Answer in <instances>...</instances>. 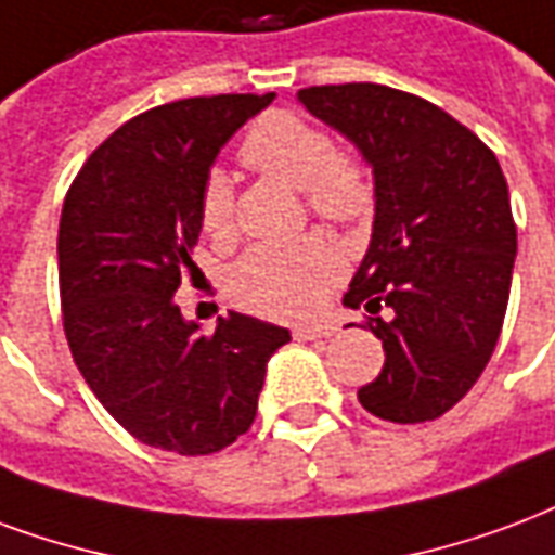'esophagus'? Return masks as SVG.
Returning <instances> with one entry per match:
<instances>
[{"instance_id":"1","label":"esophagus","mask_w":555,"mask_h":555,"mask_svg":"<svg viewBox=\"0 0 555 555\" xmlns=\"http://www.w3.org/2000/svg\"><path fill=\"white\" fill-rule=\"evenodd\" d=\"M335 326L332 323H314V326H297L294 338L297 340H314V338H330Z\"/></svg>"}]
</instances>
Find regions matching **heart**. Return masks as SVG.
<instances>
[{
	"instance_id": "1",
	"label": "heart",
	"mask_w": 555,
	"mask_h": 555,
	"mask_svg": "<svg viewBox=\"0 0 555 555\" xmlns=\"http://www.w3.org/2000/svg\"><path fill=\"white\" fill-rule=\"evenodd\" d=\"M241 162L249 170L299 188L311 215L340 229H359L376 208V179L364 155L340 150L320 122L294 111H267L246 129ZM199 225L217 244L235 237V194L223 173L205 176ZM340 273V253L330 237L306 235L288 244H258L237 261L225 285L241 309L264 318H306Z\"/></svg>"
}]
</instances>
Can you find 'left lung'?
I'll use <instances>...</instances> for the list:
<instances>
[{
	"instance_id": "obj_1",
	"label": "left lung",
	"mask_w": 555,
	"mask_h": 555,
	"mask_svg": "<svg viewBox=\"0 0 555 555\" xmlns=\"http://www.w3.org/2000/svg\"><path fill=\"white\" fill-rule=\"evenodd\" d=\"M297 96L376 179L371 249L344 294L385 350L359 403L391 424L435 421L474 388L503 330L518 253L506 176L474 131L414 93L350 81Z\"/></svg>"
}]
</instances>
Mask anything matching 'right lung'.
<instances>
[{
	"label": "right lung",
	"mask_w": 555,
	"mask_h": 555,
	"mask_svg": "<svg viewBox=\"0 0 555 555\" xmlns=\"http://www.w3.org/2000/svg\"><path fill=\"white\" fill-rule=\"evenodd\" d=\"M273 93L167 102L90 152L59 223L61 320L81 376L129 435L208 455L256 421L282 326L229 311L205 335L173 302L194 276L199 188L232 131Z\"/></svg>",
	"instance_id": "1"
}]
</instances>
